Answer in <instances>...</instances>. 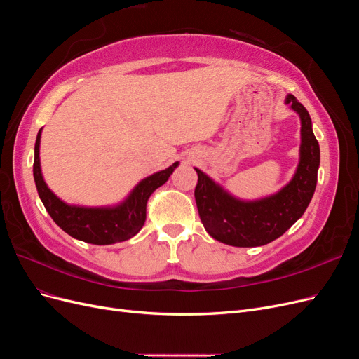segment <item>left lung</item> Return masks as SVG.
<instances>
[{
	"mask_svg": "<svg viewBox=\"0 0 359 359\" xmlns=\"http://www.w3.org/2000/svg\"><path fill=\"white\" fill-rule=\"evenodd\" d=\"M286 104L301 118L299 163L289 184L268 198L240 201L199 169L194 189L201 222L214 240L233 247H257L277 240L307 210L316 190L320 149L311 118L295 97Z\"/></svg>",
	"mask_w": 359,
	"mask_h": 359,
	"instance_id": "1",
	"label": "left lung"
}]
</instances>
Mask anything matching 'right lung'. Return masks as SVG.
<instances>
[{
	"label": "right lung",
	"instance_id": "right-lung-1",
	"mask_svg": "<svg viewBox=\"0 0 359 359\" xmlns=\"http://www.w3.org/2000/svg\"><path fill=\"white\" fill-rule=\"evenodd\" d=\"M40 136L41 128L37 133L34 147V173L36 187L39 196L45 205L46 211L61 229L70 236L83 243L107 245L121 243L135 236L145 223L147 202L156 189L165 184L172 172L178 166V161L173 163L165 170L153 173V175L140 181L127 199L116 206H104V208H86V206L67 205L50 191L46 186L40 169Z\"/></svg>",
	"mask_w": 359,
	"mask_h": 359
}]
</instances>
